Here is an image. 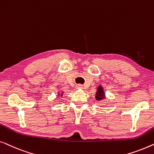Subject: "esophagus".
<instances>
[{"label":"esophagus","instance_id":"34e87169","mask_svg":"<svg viewBox=\"0 0 154 154\" xmlns=\"http://www.w3.org/2000/svg\"><path fill=\"white\" fill-rule=\"evenodd\" d=\"M77 88H83V86L81 85V84H79V85L77 86Z\"/></svg>","mask_w":154,"mask_h":154}]
</instances>
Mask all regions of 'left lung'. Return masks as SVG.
<instances>
[{
  "label": "left lung",
  "mask_w": 154,
  "mask_h": 154,
  "mask_svg": "<svg viewBox=\"0 0 154 154\" xmlns=\"http://www.w3.org/2000/svg\"><path fill=\"white\" fill-rule=\"evenodd\" d=\"M105 92H104L103 88L101 86H99L96 94V98L97 100H102L105 99Z\"/></svg>",
  "instance_id": "left-lung-1"
}]
</instances>
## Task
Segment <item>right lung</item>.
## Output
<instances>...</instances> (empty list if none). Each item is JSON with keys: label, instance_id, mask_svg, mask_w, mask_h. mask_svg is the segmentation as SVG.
Wrapping results in <instances>:
<instances>
[{"label": "right lung", "instance_id": "obj_1", "mask_svg": "<svg viewBox=\"0 0 154 154\" xmlns=\"http://www.w3.org/2000/svg\"><path fill=\"white\" fill-rule=\"evenodd\" d=\"M62 95H63V94H60V96H62Z\"/></svg>", "mask_w": 154, "mask_h": 154}]
</instances>
